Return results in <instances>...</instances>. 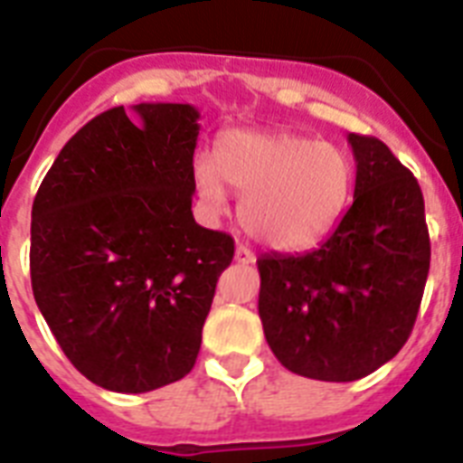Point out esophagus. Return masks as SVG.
Returning a JSON list of instances; mask_svg holds the SVG:
<instances>
[{
    "instance_id": "34e87169",
    "label": "esophagus",
    "mask_w": 463,
    "mask_h": 463,
    "mask_svg": "<svg viewBox=\"0 0 463 463\" xmlns=\"http://www.w3.org/2000/svg\"><path fill=\"white\" fill-rule=\"evenodd\" d=\"M234 260L241 262V265H250V262L255 260V255H253V250L249 249V246L239 243V246H236V250H234Z\"/></svg>"
}]
</instances>
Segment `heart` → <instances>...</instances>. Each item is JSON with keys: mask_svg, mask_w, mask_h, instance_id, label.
Returning <instances> with one entry per match:
<instances>
[{"mask_svg": "<svg viewBox=\"0 0 463 463\" xmlns=\"http://www.w3.org/2000/svg\"><path fill=\"white\" fill-rule=\"evenodd\" d=\"M198 201L217 214L227 186L243 195V229L268 249L294 253L317 243L342 217L351 195L349 157L289 131H229L217 140L214 162L194 165Z\"/></svg>", "mask_w": 463, "mask_h": 463, "instance_id": "obj_1", "label": "heart"}]
</instances>
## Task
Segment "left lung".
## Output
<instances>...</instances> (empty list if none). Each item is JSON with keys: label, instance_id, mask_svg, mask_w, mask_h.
I'll return each mask as SVG.
<instances>
[{"label": "left lung", "instance_id": "1", "mask_svg": "<svg viewBox=\"0 0 463 463\" xmlns=\"http://www.w3.org/2000/svg\"><path fill=\"white\" fill-rule=\"evenodd\" d=\"M354 203L317 249L265 253L262 330L287 371L325 383L365 378L413 330L430 269V239L416 176L383 140L349 133Z\"/></svg>", "mask_w": 463, "mask_h": 463}]
</instances>
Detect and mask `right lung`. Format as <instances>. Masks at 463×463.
I'll return each instance as SVG.
<instances>
[{
    "label": "right lung",
    "mask_w": 463,
    "mask_h": 463,
    "mask_svg": "<svg viewBox=\"0 0 463 463\" xmlns=\"http://www.w3.org/2000/svg\"><path fill=\"white\" fill-rule=\"evenodd\" d=\"M194 105L107 109L73 136L33 201L31 282L66 358L140 394L191 373L234 239L194 220Z\"/></svg>",
    "instance_id": "right-lung-1"
}]
</instances>
